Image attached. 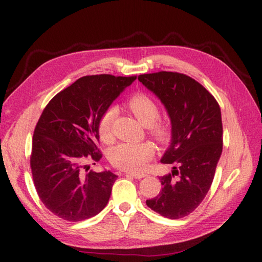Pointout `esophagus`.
Masks as SVG:
<instances>
[{"mask_svg": "<svg viewBox=\"0 0 262 262\" xmlns=\"http://www.w3.org/2000/svg\"><path fill=\"white\" fill-rule=\"evenodd\" d=\"M128 176H132L133 178H135V179H142V178H145L146 174L145 173H127Z\"/></svg>", "mask_w": 262, "mask_h": 262, "instance_id": "esophagus-1", "label": "esophagus"}]
</instances>
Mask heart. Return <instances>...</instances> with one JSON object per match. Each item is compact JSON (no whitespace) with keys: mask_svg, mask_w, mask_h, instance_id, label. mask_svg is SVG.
<instances>
[{"mask_svg":"<svg viewBox=\"0 0 262 262\" xmlns=\"http://www.w3.org/2000/svg\"><path fill=\"white\" fill-rule=\"evenodd\" d=\"M127 107L143 126L148 127L152 136L161 144H168L172 137V126L168 121L158 120L160 108L154 100L145 93H136L127 101ZM116 110L109 108L103 113L98 124L100 138L109 142L113 137V121ZM153 155V147L147 143H121L109 153V160L117 168L136 172L146 165Z\"/></svg>","mask_w":262,"mask_h":262,"instance_id":"b5f03b06","label":"heart"}]
</instances>
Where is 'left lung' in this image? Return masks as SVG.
Masks as SVG:
<instances>
[{
    "label": "left lung",
    "mask_w": 262,
    "mask_h": 262,
    "mask_svg": "<svg viewBox=\"0 0 262 262\" xmlns=\"http://www.w3.org/2000/svg\"><path fill=\"white\" fill-rule=\"evenodd\" d=\"M138 81L161 100L172 126L161 162L173 164V170L159 178L162 190L146 205L166 219H181L198 207L213 182L223 149L221 108L200 83L185 74L158 72L142 74Z\"/></svg>",
    "instance_id": "1"
}]
</instances>
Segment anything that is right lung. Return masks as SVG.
<instances>
[{"label": "right lung", "instance_id": "add662e5", "mask_svg": "<svg viewBox=\"0 0 262 262\" xmlns=\"http://www.w3.org/2000/svg\"><path fill=\"white\" fill-rule=\"evenodd\" d=\"M136 76H83L43 109L32 137L30 166L39 198L53 214L80 222L107 206L118 177L111 171L84 173L85 159L99 161L98 124Z\"/></svg>", "mask_w": 262, "mask_h": 262}]
</instances>
